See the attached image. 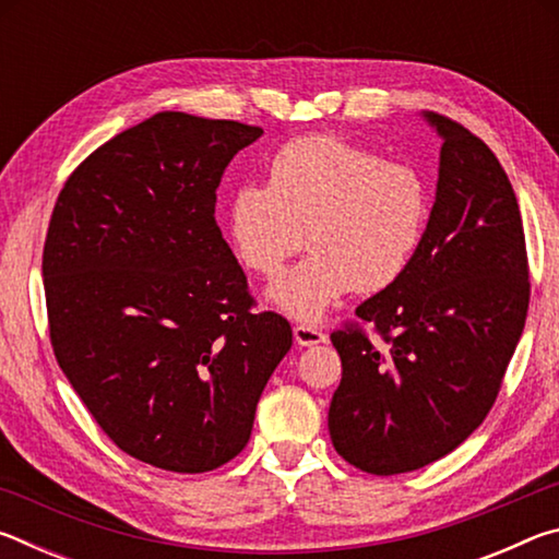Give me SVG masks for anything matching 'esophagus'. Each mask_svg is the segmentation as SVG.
<instances>
[{"label": "esophagus", "instance_id": "esophagus-1", "mask_svg": "<svg viewBox=\"0 0 559 559\" xmlns=\"http://www.w3.org/2000/svg\"><path fill=\"white\" fill-rule=\"evenodd\" d=\"M293 337H296V343L302 345V347H313V345L325 343V340H328L323 330H318L316 325H306V323L293 328Z\"/></svg>", "mask_w": 559, "mask_h": 559}]
</instances>
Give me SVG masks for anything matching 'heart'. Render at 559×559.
I'll list each match as a JSON object with an SVG mask.
<instances>
[{
  "mask_svg": "<svg viewBox=\"0 0 559 559\" xmlns=\"http://www.w3.org/2000/svg\"><path fill=\"white\" fill-rule=\"evenodd\" d=\"M429 216V182L414 165L335 135H308L273 155L266 187L236 189L226 236L236 261L261 278H276L308 243L313 253L271 298L293 318L316 320L347 290L392 288L419 253Z\"/></svg>",
  "mask_w": 559,
  "mask_h": 559,
  "instance_id": "1",
  "label": "heart"
}]
</instances>
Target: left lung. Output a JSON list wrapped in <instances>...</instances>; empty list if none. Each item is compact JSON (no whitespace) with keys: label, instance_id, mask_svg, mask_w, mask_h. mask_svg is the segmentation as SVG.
I'll return each mask as SVG.
<instances>
[{"label":"left lung","instance_id":"8db88e82","mask_svg":"<svg viewBox=\"0 0 559 559\" xmlns=\"http://www.w3.org/2000/svg\"><path fill=\"white\" fill-rule=\"evenodd\" d=\"M427 118L443 145L421 249L392 288L355 310V323L330 333L343 359L330 439L372 476L439 461L484 424L530 302L525 231L506 169L461 122Z\"/></svg>","mask_w":559,"mask_h":559}]
</instances>
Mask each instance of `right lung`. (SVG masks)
<instances>
[{"label": "right lung", "mask_w": 559, "mask_h": 559, "mask_svg": "<svg viewBox=\"0 0 559 559\" xmlns=\"http://www.w3.org/2000/svg\"><path fill=\"white\" fill-rule=\"evenodd\" d=\"M261 128L165 110L63 182L44 241L56 362L128 456L175 473L249 443L263 386L293 345L216 224V187Z\"/></svg>", "instance_id": "add662e5"}]
</instances>
